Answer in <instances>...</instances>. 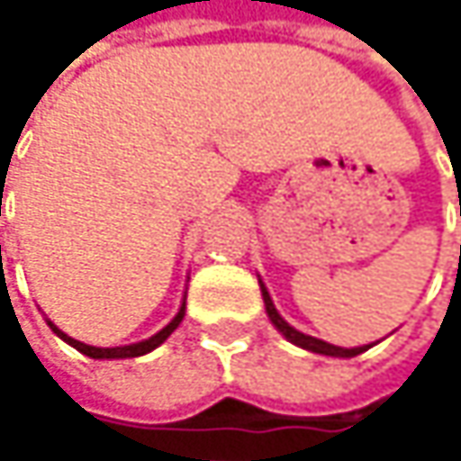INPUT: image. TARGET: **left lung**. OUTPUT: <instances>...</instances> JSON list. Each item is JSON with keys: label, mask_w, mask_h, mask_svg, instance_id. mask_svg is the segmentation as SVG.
I'll return each mask as SVG.
<instances>
[{"label": "left lung", "mask_w": 461, "mask_h": 461, "mask_svg": "<svg viewBox=\"0 0 461 461\" xmlns=\"http://www.w3.org/2000/svg\"><path fill=\"white\" fill-rule=\"evenodd\" d=\"M261 291H264V304H267V315H269V321L275 322V328H277L288 341H294V344H299V347H304V349H310V352L330 355V357H355V355H360V352H366V349L371 347V344H368V347L344 349V347H333V344H328V341H321V339H315V336H307V333H302V330L291 328L288 322L277 315V310H275V304H272V299H269V294H267V288H264V285H261Z\"/></svg>", "instance_id": "left-lung-1"}]
</instances>
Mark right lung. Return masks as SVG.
Masks as SVG:
<instances>
[{"label": "right lung", "mask_w": 461, "mask_h": 461, "mask_svg": "<svg viewBox=\"0 0 461 461\" xmlns=\"http://www.w3.org/2000/svg\"><path fill=\"white\" fill-rule=\"evenodd\" d=\"M184 304H181V310H178V315L173 318V321L167 322L159 333H154L151 339H146V341H139V344H128V347H90V344H82V341H77V339H71V336H66L63 330H58L52 322L47 321V325L63 339V341H68L74 349H79L82 355H87V357H139V355H146V352H151L154 347H159L176 328H178V322L184 321Z\"/></svg>", "instance_id": "obj_1"}]
</instances>
